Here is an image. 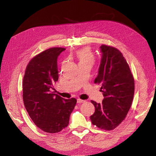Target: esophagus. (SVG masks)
Instances as JSON below:
<instances>
[{
	"instance_id": "obj_1",
	"label": "esophagus",
	"mask_w": 156,
	"mask_h": 156,
	"mask_svg": "<svg viewBox=\"0 0 156 156\" xmlns=\"http://www.w3.org/2000/svg\"><path fill=\"white\" fill-rule=\"evenodd\" d=\"M84 102H85V101L81 100V99H77V103H82Z\"/></svg>"
}]
</instances>
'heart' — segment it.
I'll return each mask as SVG.
<instances>
[{"instance_id": "heart-1", "label": "heart", "mask_w": 156, "mask_h": 156, "mask_svg": "<svg viewBox=\"0 0 156 156\" xmlns=\"http://www.w3.org/2000/svg\"><path fill=\"white\" fill-rule=\"evenodd\" d=\"M76 58L78 60L79 66L80 65H92L95 62V56L92 51L88 48H84L79 49L76 52Z\"/></svg>"}]
</instances>
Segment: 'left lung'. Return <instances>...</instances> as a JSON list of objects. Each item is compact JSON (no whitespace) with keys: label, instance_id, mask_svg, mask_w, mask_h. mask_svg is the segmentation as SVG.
Segmentation results:
<instances>
[{"label":"left lung","instance_id":"left-lung-1","mask_svg":"<svg viewBox=\"0 0 156 156\" xmlns=\"http://www.w3.org/2000/svg\"><path fill=\"white\" fill-rule=\"evenodd\" d=\"M101 64L94 83L101 85V103L91 101L95 112L90 116L93 125L112 130L126 119L133 101L135 81L126 60L114 47L102 45Z\"/></svg>","mask_w":156,"mask_h":156}]
</instances>
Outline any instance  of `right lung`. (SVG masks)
Returning a JSON list of instances; mask_svg holds the SVG:
<instances>
[{
    "mask_svg": "<svg viewBox=\"0 0 156 156\" xmlns=\"http://www.w3.org/2000/svg\"><path fill=\"white\" fill-rule=\"evenodd\" d=\"M66 49L51 48L32 58L27 66L23 81V99L30 119L46 133H58L69 124L77 100L54 94L58 79L57 58Z\"/></svg>",
    "mask_w": 156,
    "mask_h": 156,
    "instance_id": "1",
    "label": "right lung"
}]
</instances>
